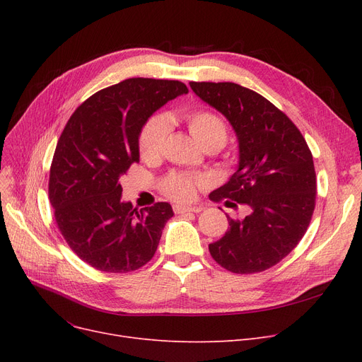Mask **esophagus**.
Instances as JSON below:
<instances>
[{
	"label": "esophagus",
	"mask_w": 362,
	"mask_h": 362,
	"mask_svg": "<svg viewBox=\"0 0 362 362\" xmlns=\"http://www.w3.org/2000/svg\"><path fill=\"white\" fill-rule=\"evenodd\" d=\"M173 210L176 214H185V213H199L202 211L201 205H195V206H186V205H175Z\"/></svg>",
	"instance_id": "obj_1"
}]
</instances>
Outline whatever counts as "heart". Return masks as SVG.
<instances>
[{
    "label": "heart",
    "mask_w": 362,
    "mask_h": 362,
    "mask_svg": "<svg viewBox=\"0 0 362 362\" xmlns=\"http://www.w3.org/2000/svg\"><path fill=\"white\" fill-rule=\"evenodd\" d=\"M189 132L194 136V139L205 145L206 142H218L221 146L227 139V127L226 123L220 116H217L213 111L198 110L186 112L183 116ZM170 123L165 116H154L148 120L144 126L141 138H139V148L141 154L146 160L157 158L164 146L165 138L168 135ZM206 180L204 177H194L187 175H170L163 182V191L167 197L179 202L192 201L197 197L198 187L204 186Z\"/></svg>",
    "instance_id": "heart-1"
}]
</instances>
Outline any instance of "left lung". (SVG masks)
Wrapping results in <instances>:
<instances>
[{"mask_svg":"<svg viewBox=\"0 0 362 362\" xmlns=\"http://www.w3.org/2000/svg\"><path fill=\"white\" fill-rule=\"evenodd\" d=\"M189 85L229 120L238 138V168L210 198H227L226 202L232 199L251 208L242 220L226 216L230 227L208 250L232 273L267 270L286 257L308 229L317 191L311 151L286 114L259 93L232 82Z\"/></svg>","mask_w":362,"mask_h":362,"instance_id":"1","label":"left lung"}]
</instances>
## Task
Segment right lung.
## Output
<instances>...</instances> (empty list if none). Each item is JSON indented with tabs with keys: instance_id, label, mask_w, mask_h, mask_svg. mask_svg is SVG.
<instances>
[{
	"instance_id": "right-lung-1",
	"label": "right lung",
	"mask_w": 362,
	"mask_h": 362,
	"mask_svg": "<svg viewBox=\"0 0 362 362\" xmlns=\"http://www.w3.org/2000/svg\"><path fill=\"white\" fill-rule=\"evenodd\" d=\"M179 81L132 78L89 97L73 112L49 170V202L73 252L107 273L138 270L154 257L168 202L144 210L122 199L120 177L139 163V136L158 108L187 93Z\"/></svg>"
}]
</instances>
